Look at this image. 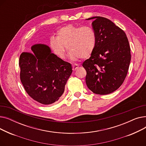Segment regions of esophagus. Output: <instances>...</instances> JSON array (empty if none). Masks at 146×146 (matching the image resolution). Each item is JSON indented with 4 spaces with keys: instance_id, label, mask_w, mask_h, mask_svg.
Masks as SVG:
<instances>
[{
    "instance_id": "1",
    "label": "esophagus",
    "mask_w": 146,
    "mask_h": 146,
    "mask_svg": "<svg viewBox=\"0 0 146 146\" xmlns=\"http://www.w3.org/2000/svg\"><path fill=\"white\" fill-rule=\"evenodd\" d=\"M78 67H79V65L78 64H74V65H73V66H72L73 70V71L76 70L78 68Z\"/></svg>"
}]
</instances>
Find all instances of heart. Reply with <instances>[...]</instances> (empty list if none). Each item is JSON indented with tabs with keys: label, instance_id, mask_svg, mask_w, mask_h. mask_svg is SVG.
<instances>
[{
	"label": "heart",
	"instance_id": "obj_1",
	"mask_svg": "<svg viewBox=\"0 0 146 146\" xmlns=\"http://www.w3.org/2000/svg\"><path fill=\"white\" fill-rule=\"evenodd\" d=\"M96 36L92 28L89 27L68 25L59 29L57 38L52 37L51 47L56 54L64 58L65 47L73 60L90 57L95 50Z\"/></svg>",
	"mask_w": 146,
	"mask_h": 146
}]
</instances>
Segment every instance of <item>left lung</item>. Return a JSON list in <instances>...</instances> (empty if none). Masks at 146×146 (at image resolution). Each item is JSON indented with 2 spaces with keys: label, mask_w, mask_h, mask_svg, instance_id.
Instances as JSON below:
<instances>
[{
  "label": "left lung",
  "mask_w": 146,
  "mask_h": 146,
  "mask_svg": "<svg viewBox=\"0 0 146 146\" xmlns=\"http://www.w3.org/2000/svg\"><path fill=\"white\" fill-rule=\"evenodd\" d=\"M96 36L94 51L83 63L86 71V83L94 94H110L124 81L131 61L130 47L123 30L110 19L92 17Z\"/></svg>",
  "instance_id": "left-lung-1"
}]
</instances>
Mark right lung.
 Here are the masks:
<instances>
[{
    "label": "right lung",
    "instance_id": "right-lung-1",
    "mask_svg": "<svg viewBox=\"0 0 146 146\" xmlns=\"http://www.w3.org/2000/svg\"><path fill=\"white\" fill-rule=\"evenodd\" d=\"M33 52H23L19 57L20 79L27 93L44 105L57 101L72 73L70 63L51 52L48 45L36 44Z\"/></svg>",
    "mask_w": 146,
    "mask_h": 146
}]
</instances>
